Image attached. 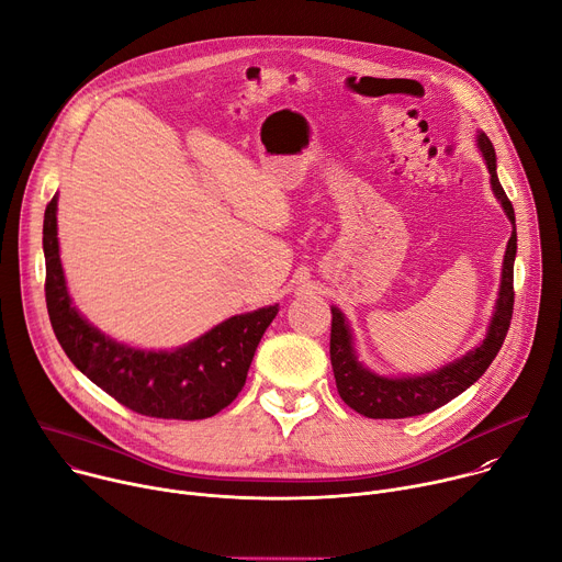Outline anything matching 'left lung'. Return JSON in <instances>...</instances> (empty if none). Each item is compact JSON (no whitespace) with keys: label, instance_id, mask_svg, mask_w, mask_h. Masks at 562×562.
I'll return each mask as SVG.
<instances>
[{"label":"left lung","instance_id":"left-lung-1","mask_svg":"<svg viewBox=\"0 0 562 562\" xmlns=\"http://www.w3.org/2000/svg\"><path fill=\"white\" fill-rule=\"evenodd\" d=\"M477 148L483 150L485 162L492 176V189L503 204L514 231L507 243L501 293L496 300V311L492 317L490 331L483 345L462 356L460 360L438 369L436 373L416 375V378H384L375 375L358 362L351 331L345 323L340 308L331 306V367L336 375V386L345 403L367 416V418H412L436 412L447 405L449 400L469 389L480 375H483L494 358L498 356L514 313V260H516V215L514 206L501 187L496 173V150L485 133H477Z\"/></svg>","mask_w":562,"mask_h":562}]
</instances>
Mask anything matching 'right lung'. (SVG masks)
Wrapping results in <instances>:
<instances>
[{
	"mask_svg": "<svg viewBox=\"0 0 562 562\" xmlns=\"http://www.w3.org/2000/svg\"><path fill=\"white\" fill-rule=\"evenodd\" d=\"M44 258L46 306L64 353L120 405L150 418L202 420L228 407L278 313L273 304L233 315L176 351H142L106 338L70 304L57 245V195L44 213Z\"/></svg>",
	"mask_w": 562,
	"mask_h": 562,
	"instance_id": "add662e5",
	"label": "right lung"
}]
</instances>
